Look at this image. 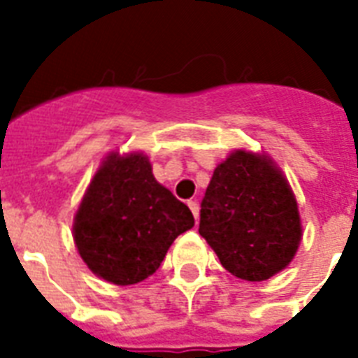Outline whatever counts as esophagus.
Wrapping results in <instances>:
<instances>
[{
    "label": "esophagus",
    "instance_id": "esophagus-1",
    "mask_svg": "<svg viewBox=\"0 0 358 358\" xmlns=\"http://www.w3.org/2000/svg\"><path fill=\"white\" fill-rule=\"evenodd\" d=\"M187 206H189V210H191V212H193L195 219H199V210H201V208H199V202H196V201H189V202H187Z\"/></svg>",
    "mask_w": 358,
    "mask_h": 358
}]
</instances>
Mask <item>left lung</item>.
I'll return each instance as SVG.
<instances>
[{"instance_id": "left-lung-1", "label": "left lung", "mask_w": 358, "mask_h": 358, "mask_svg": "<svg viewBox=\"0 0 358 358\" xmlns=\"http://www.w3.org/2000/svg\"><path fill=\"white\" fill-rule=\"evenodd\" d=\"M199 234L234 277L260 282L282 271L303 236L282 171L267 156L232 152L213 171L201 202Z\"/></svg>"}]
</instances>
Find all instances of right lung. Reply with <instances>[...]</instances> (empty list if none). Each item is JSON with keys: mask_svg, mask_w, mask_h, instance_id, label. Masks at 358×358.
<instances>
[{"mask_svg": "<svg viewBox=\"0 0 358 358\" xmlns=\"http://www.w3.org/2000/svg\"><path fill=\"white\" fill-rule=\"evenodd\" d=\"M195 227L184 202L152 174L148 156L111 152L74 217V241L89 269L129 286L156 273L169 247Z\"/></svg>", "mask_w": 358, "mask_h": 358, "instance_id": "right-lung-1", "label": "right lung"}]
</instances>
